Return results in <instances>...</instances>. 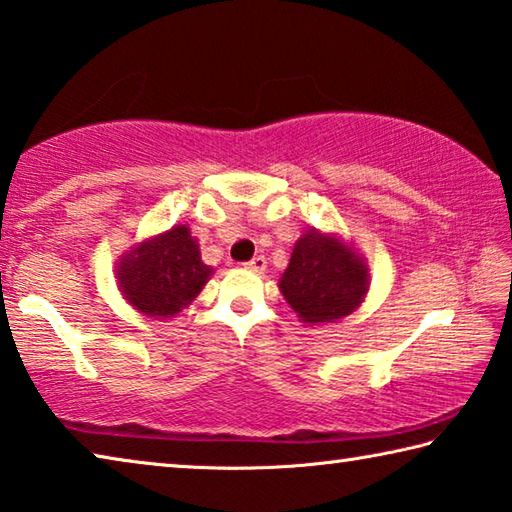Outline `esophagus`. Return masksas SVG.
<instances>
[{"mask_svg":"<svg viewBox=\"0 0 512 512\" xmlns=\"http://www.w3.org/2000/svg\"><path fill=\"white\" fill-rule=\"evenodd\" d=\"M245 267H247V270H254V272H263L267 267L265 256H254L249 263H245Z\"/></svg>","mask_w":512,"mask_h":512,"instance_id":"obj_1","label":"esophagus"}]
</instances>
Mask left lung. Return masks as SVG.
I'll use <instances>...</instances> for the list:
<instances>
[{
  "label": "left lung",
  "instance_id": "1",
  "mask_svg": "<svg viewBox=\"0 0 512 512\" xmlns=\"http://www.w3.org/2000/svg\"><path fill=\"white\" fill-rule=\"evenodd\" d=\"M369 274L351 249L337 238L306 233L292 251L281 292L306 324L335 321L360 306Z\"/></svg>",
  "mask_w": 512,
  "mask_h": 512
}]
</instances>
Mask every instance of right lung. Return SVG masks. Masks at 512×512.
Masks as SVG:
<instances>
[{
  "instance_id": "add662e5",
  "label": "right lung",
  "mask_w": 512,
  "mask_h": 512,
  "mask_svg": "<svg viewBox=\"0 0 512 512\" xmlns=\"http://www.w3.org/2000/svg\"><path fill=\"white\" fill-rule=\"evenodd\" d=\"M209 276L211 267L202 263L191 231L175 227L123 258L119 285L148 317H173L200 294Z\"/></svg>"
}]
</instances>
